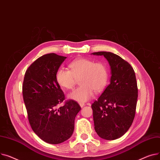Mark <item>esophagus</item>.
Segmentation results:
<instances>
[{
  "instance_id": "esophagus-1",
  "label": "esophagus",
  "mask_w": 160,
  "mask_h": 160,
  "mask_svg": "<svg viewBox=\"0 0 160 160\" xmlns=\"http://www.w3.org/2000/svg\"><path fill=\"white\" fill-rule=\"evenodd\" d=\"M79 105H80V107H81V108H83L84 106H85L86 105L84 104V103H82V102H80L79 103Z\"/></svg>"
}]
</instances>
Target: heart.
Segmentation results:
<instances>
[{"mask_svg":"<svg viewBox=\"0 0 160 160\" xmlns=\"http://www.w3.org/2000/svg\"><path fill=\"white\" fill-rule=\"evenodd\" d=\"M69 67L70 70L58 69L55 79L60 87L67 90L72 89L78 80H80L81 86L70 93V99L80 102H86L93 96V91L99 93L105 88L109 78L105 64L81 58L72 62Z\"/></svg>","mask_w":160,"mask_h":160,"instance_id":"1","label":"heart"}]
</instances>
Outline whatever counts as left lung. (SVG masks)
<instances>
[{
	"mask_svg": "<svg viewBox=\"0 0 160 160\" xmlns=\"http://www.w3.org/2000/svg\"><path fill=\"white\" fill-rule=\"evenodd\" d=\"M92 54L104 56L112 74L110 84L92 105L94 128L100 138L116 139L127 132L135 117L138 96L135 72L128 62L115 53Z\"/></svg>",
	"mask_w": 160,
	"mask_h": 160,
	"instance_id": "1",
	"label": "left lung"
}]
</instances>
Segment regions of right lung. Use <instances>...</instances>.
I'll return each instance as SVG.
<instances>
[{"label": "right lung", "mask_w": 160, "mask_h": 160, "mask_svg": "<svg viewBox=\"0 0 160 160\" xmlns=\"http://www.w3.org/2000/svg\"><path fill=\"white\" fill-rule=\"evenodd\" d=\"M66 58L53 53L41 56L27 69L23 81L22 95L30 126L50 144L62 143L72 136L75 118L81 110L71 99L59 107L65 96L55 75Z\"/></svg>", "instance_id": "obj_1"}]
</instances>
